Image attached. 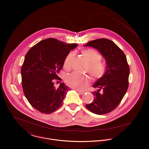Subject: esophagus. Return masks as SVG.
I'll return each instance as SVG.
<instances>
[{
    "mask_svg": "<svg viewBox=\"0 0 149 149\" xmlns=\"http://www.w3.org/2000/svg\"><path fill=\"white\" fill-rule=\"evenodd\" d=\"M76 91L79 93V94H80V95H83L84 93V92H83V91H79V90H76Z\"/></svg>",
    "mask_w": 149,
    "mask_h": 149,
    "instance_id": "1",
    "label": "esophagus"
}]
</instances>
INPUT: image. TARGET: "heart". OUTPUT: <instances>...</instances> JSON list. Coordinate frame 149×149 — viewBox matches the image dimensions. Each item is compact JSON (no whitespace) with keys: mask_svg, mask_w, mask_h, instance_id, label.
I'll use <instances>...</instances> for the list:
<instances>
[{"mask_svg":"<svg viewBox=\"0 0 149 149\" xmlns=\"http://www.w3.org/2000/svg\"><path fill=\"white\" fill-rule=\"evenodd\" d=\"M81 54L89 61L87 70L95 79L102 78L105 74L106 66L102 62V56L97 51L93 49L81 50ZM75 56L74 52L69 53L64 59V67L66 70H70L72 67L73 59ZM65 83L67 85L78 90H83L89 84V79L85 76H81L73 72L66 76Z\"/></svg>","mask_w":149,"mask_h":149,"instance_id":"b5f03b06","label":"heart"}]
</instances>
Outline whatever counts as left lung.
<instances>
[{"label":"left lung","mask_w":149,"mask_h":149,"mask_svg":"<svg viewBox=\"0 0 149 149\" xmlns=\"http://www.w3.org/2000/svg\"><path fill=\"white\" fill-rule=\"evenodd\" d=\"M84 46L96 49L105 58L107 67L104 75L93 87V102L85 106L97 115H104L119 104L128 87L130 68L124 52L113 41L101 38L91 41Z\"/></svg>","instance_id":"8db88e82"}]
</instances>
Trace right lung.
Returning a JSON list of instances; mask_svg holds the SVG:
<instances>
[{"instance_id": "right-lung-1", "label": "right lung", "mask_w": 149, "mask_h": 149, "mask_svg": "<svg viewBox=\"0 0 149 149\" xmlns=\"http://www.w3.org/2000/svg\"><path fill=\"white\" fill-rule=\"evenodd\" d=\"M77 45L50 38L33 46L26 54L21 68L23 93L31 106L41 113H51L62 106L70 88L63 83L54 87V80H61L58 74L64 59Z\"/></svg>"}]
</instances>
